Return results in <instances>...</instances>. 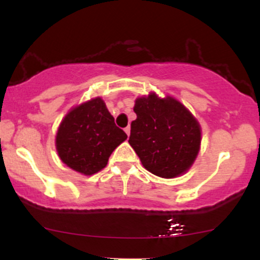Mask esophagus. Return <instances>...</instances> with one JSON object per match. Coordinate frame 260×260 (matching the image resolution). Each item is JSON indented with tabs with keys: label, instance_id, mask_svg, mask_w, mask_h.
<instances>
[{
	"label": "esophagus",
	"instance_id": "obj_1",
	"mask_svg": "<svg viewBox=\"0 0 260 260\" xmlns=\"http://www.w3.org/2000/svg\"><path fill=\"white\" fill-rule=\"evenodd\" d=\"M124 132L127 133V136L129 137V134H131V127L129 126H127L126 128H124Z\"/></svg>",
	"mask_w": 260,
	"mask_h": 260
}]
</instances>
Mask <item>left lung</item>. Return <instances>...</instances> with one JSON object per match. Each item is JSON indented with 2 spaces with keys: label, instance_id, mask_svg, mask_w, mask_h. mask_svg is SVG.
<instances>
[{
  "label": "left lung",
  "instance_id": "left-lung-1",
  "mask_svg": "<svg viewBox=\"0 0 260 260\" xmlns=\"http://www.w3.org/2000/svg\"><path fill=\"white\" fill-rule=\"evenodd\" d=\"M137 120L131 123L128 143L143 166L162 178H174L189 170L201 148V126L178 100L160 99L155 92L138 98Z\"/></svg>",
  "mask_w": 260,
  "mask_h": 260
}]
</instances>
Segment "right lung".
Instances as JSON below:
<instances>
[{
    "mask_svg": "<svg viewBox=\"0 0 260 260\" xmlns=\"http://www.w3.org/2000/svg\"><path fill=\"white\" fill-rule=\"evenodd\" d=\"M126 139L104 100L95 98L64 116L56 134V149L68 168L90 176L105 168L112 151Z\"/></svg>",
    "mask_w": 260,
    "mask_h": 260,
    "instance_id": "right-lung-1",
    "label": "right lung"
}]
</instances>
